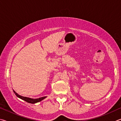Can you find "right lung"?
<instances>
[{"instance_id":"add662e5","label":"right lung","mask_w":121,"mask_h":121,"mask_svg":"<svg viewBox=\"0 0 121 121\" xmlns=\"http://www.w3.org/2000/svg\"><path fill=\"white\" fill-rule=\"evenodd\" d=\"M13 92H14V94H15L16 96L18 97V98H20L22 100H24L26 102L29 103H31V104H35L38 102H40V101H42V100H43L44 98H46V96L45 97H40V98H36V99H33V98H29V97H23L21 96V95H18L17 93H16L15 91L13 89Z\"/></svg>"}]
</instances>
